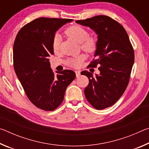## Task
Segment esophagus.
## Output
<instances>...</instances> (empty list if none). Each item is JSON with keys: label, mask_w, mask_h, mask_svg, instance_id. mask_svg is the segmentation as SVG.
<instances>
[{"label": "esophagus", "mask_w": 149, "mask_h": 149, "mask_svg": "<svg viewBox=\"0 0 149 149\" xmlns=\"http://www.w3.org/2000/svg\"><path fill=\"white\" fill-rule=\"evenodd\" d=\"M75 74H76L77 77H78L81 75L80 74V72L79 71H75Z\"/></svg>", "instance_id": "34e87169"}]
</instances>
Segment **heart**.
Masks as SVG:
<instances>
[{"label":"heart","instance_id":"1","mask_svg":"<svg viewBox=\"0 0 149 149\" xmlns=\"http://www.w3.org/2000/svg\"><path fill=\"white\" fill-rule=\"evenodd\" d=\"M65 33L73 41L80 43L81 48L88 53H93L97 48V39L94 36H89L86 29L79 26H73L65 31ZM59 35H55L52 41L53 50H58L60 46ZM85 59L84 54H81L76 57L71 58L67 60V64L74 68H77L81 65Z\"/></svg>","mask_w":149,"mask_h":149}]
</instances>
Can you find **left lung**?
I'll return each mask as SVG.
<instances>
[{
    "label": "left lung",
    "instance_id": "obj_1",
    "mask_svg": "<svg viewBox=\"0 0 149 149\" xmlns=\"http://www.w3.org/2000/svg\"><path fill=\"white\" fill-rule=\"evenodd\" d=\"M75 22L89 27L98 35L97 48L89 67L100 65V74L83 71L89 79L84 90L87 100L97 110L111 107L127 88L134 63V50L125 29L107 16H96Z\"/></svg>",
    "mask_w": 149,
    "mask_h": 149
}]
</instances>
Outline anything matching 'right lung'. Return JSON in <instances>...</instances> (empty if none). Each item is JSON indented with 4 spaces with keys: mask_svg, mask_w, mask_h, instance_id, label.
Returning a JSON list of instances; mask_svg holds the SVG:
<instances>
[{
    "mask_svg": "<svg viewBox=\"0 0 149 149\" xmlns=\"http://www.w3.org/2000/svg\"><path fill=\"white\" fill-rule=\"evenodd\" d=\"M71 19L39 17L22 27L13 47L15 72L30 101L45 111H52L64 99L67 87L75 77L74 71L55 74L49 57L54 54L55 33Z\"/></svg>",
    "mask_w": 149,
    "mask_h": 149,
    "instance_id": "1",
    "label": "right lung"
}]
</instances>
